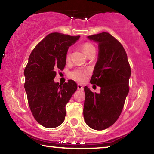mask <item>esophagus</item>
Segmentation results:
<instances>
[{"mask_svg": "<svg viewBox=\"0 0 154 154\" xmlns=\"http://www.w3.org/2000/svg\"><path fill=\"white\" fill-rule=\"evenodd\" d=\"M77 89H78V90H83V86L82 85H79V84H78V85H77Z\"/></svg>", "mask_w": 154, "mask_h": 154, "instance_id": "obj_1", "label": "esophagus"}]
</instances>
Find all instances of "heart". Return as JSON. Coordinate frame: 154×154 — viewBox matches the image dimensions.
Here are the masks:
<instances>
[{
    "mask_svg": "<svg viewBox=\"0 0 154 154\" xmlns=\"http://www.w3.org/2000/svg\"><path fill=\"white\" fill-rule=\"evenodd\" d=\"M83 52L85 53L87 56L90 54L91 53H95L96 48L94 47V45L90 44L89 42H85L81 46ZM71 58V51L69 50L67 52L66 54V60H69ZM90 70L89 69H75L73 71H72L70 72V77L73 79H75V81L77 82H84L87 78V76L89 75Z\"/></svg>",
    "mask_w": 154,
    "mask_h": 154,
    "instance_id": "heart-1",
    "label": "heart"
}]
</instances>
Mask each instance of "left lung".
Listing matches in <instances>:
<instances>
[{
  "label": "left lung",
  "mask_w": 154,
  "mask_h": 154,
  "mask_svg": "<svg viewBox=\"0 0 154 154\" xmlns=\"http://www.w3.org/2000/svg\"><path fill=\"white\" fill-rule=\"evenodd\" d=\"M98 43V58L90 82L101 87L92 92L85 87L84 118L90 128L103 130L112 125L121 114L129 93L131 68L121 43L108 32L89 36Z\"/></svg>",
  "instance_id": "left-lung-1"
}]
</instances>
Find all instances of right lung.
Returning <instances> with one entry per match:
<instances>
[{
  "label": "right lung",
  "mask_w": 154,
  "mask_h": 154,
  "mask_svg": "<svg viewBox=\"0 0 154 154\" xmlns=\"http://www.w3.org/2000/svg\"><path fill=\"white\" fill-rule=\"evenodd\" d=\"M80 36L53 32L41 41L32 51L24 69V88L35 120L47 128L60 125L66 116L65 106L77 89L69 79L63 85L54 82L56 70H63L67 49Z\"/></svg>",
  "instance_id": "obj_1"
}]
</instances>
